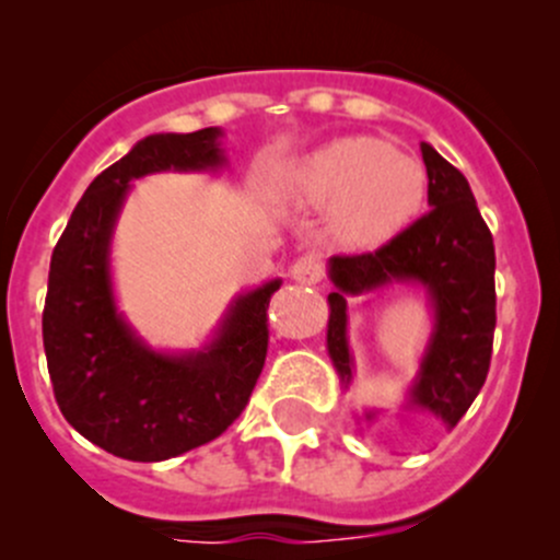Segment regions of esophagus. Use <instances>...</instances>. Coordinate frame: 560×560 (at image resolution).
<instances>
[{"label": "esophagus", "mask_w": 560, "mask_h": 560, "mask_svg": "<svg viewBox=\"0 0 560 560\" xmlns=\"http://www.w3.org/2000/svg\"><path fill=\"white\" fill-rule=\"evenodd\" d=\"M322 276H325V262L316 254H303L292 265V279L298 284H319Z\"/></svg>", "instance_id": "obj_1"}]
</instances>
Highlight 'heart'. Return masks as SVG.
<instances>
[{"label":"heart","mask_w":560,"mask_h":560,"mask_svg":"<svg viewBox=\"0 0 560 560\" xmlns=\"http://www.w3.org/2000/svg\"><path fill=\"white\" fill-rule=\"evenodd\" d=\"M290 191L308 206H332L327 235L343 248H376L411 222L425 197V171L380 138H338L290 175Z\"/></svg>","instance_id":"obj_1"}]
</instances>
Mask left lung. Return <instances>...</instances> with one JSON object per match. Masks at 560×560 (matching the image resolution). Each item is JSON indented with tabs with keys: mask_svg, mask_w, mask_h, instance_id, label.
Wrapping results in <instances>:
<instances>
[{
	"mask_svg": "<svg viewBox=\"0 0 560 560\" xmlns=\"http://www.w3.org/2000/svg\"><path fill=\"white\" fill-rule=\"evenodd\" d=\"M431 211L376 252L330 257L327 352L343 387L352 382L347 298L387 284H422L433 303V332L409 406L455 428L488 380L495 330V248L466 175L422 143ZM374 420V411L365 415Z\"/></svg>",
	"mask_w": 560,
	"mask_h": 560,
	"instance_id": "1",
	"label": "left lung"
}]
</instances>
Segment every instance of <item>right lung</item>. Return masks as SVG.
Listing matches in <instances>:
<instances>
[{"instance_id": "obj_1", "label": "right lung", "mask_w": 560, "mask_h": 560, "mask_svg": "<svg viewBox=\"0 0 560 560\" xmlns=\"http://www.w3.org/2000/svg\"><path fill=\"white\" fill-rule=\"evenodd\" d=\"M222 129L138 140L89 184L50 257L43 343L56 404L105 453L154 463L222 436L246 409L268 354L279 279L238 295L200 352H154L116 308L110 238L129 184L162 171H217Z\"/></svg>"}]
</instances>
